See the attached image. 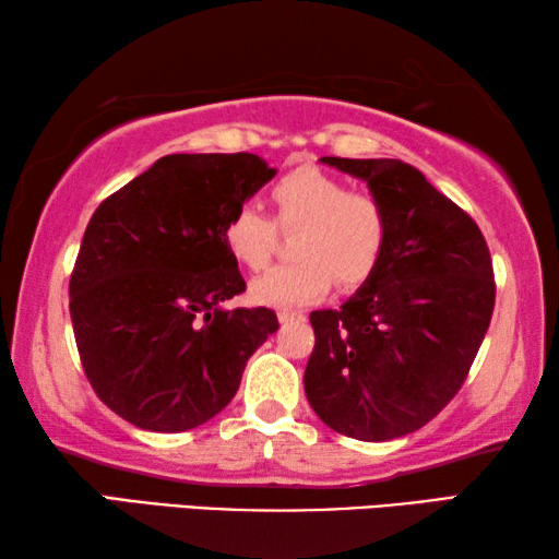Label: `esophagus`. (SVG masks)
I'll list each match as a JSON object with an SVG mask.
<instances>
[{
	"label": "esophagus",
	"mask_w": 559,
	"mask_h": 559,
	"mask_svg": "<svg viewBox=\"0 0 559 559\" xmlns=\"http://www.w3.org/2000/svg\"><path fill=\"white\" fill-rule=\"evenodd\" d=\"M280 322L292 324V322H305V312H297V309H280Z\"/></svg>",
	"instance_id": "obj_1"
}]
</instances>
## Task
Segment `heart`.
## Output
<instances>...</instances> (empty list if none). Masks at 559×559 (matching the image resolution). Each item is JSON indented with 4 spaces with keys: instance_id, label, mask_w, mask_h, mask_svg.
Listing matches in <instances>:
<instances>
[{
    "instance_id": "heart-1",
    "label": "heart",
    "mask_w": 559,
    "mask_h": 559,
    "mask_svg": "<svg viewBox=\"0 0 559 559\" xmlns=\"http://www.w3.org/2000/svg\"><path fill=\"white\" fill-rule=\"evenodd\" d=\"M274 219L252 203L237 205L225 219L227 252L242 267L260 272L270 264L280 230H295L297 260L270 270L252 285L262 305L295 307L324 295L332 285H364L389 245V210L369 190H349L342 178L319 168L289 170L270 190Z\"/></svg>"
}]
</instances>
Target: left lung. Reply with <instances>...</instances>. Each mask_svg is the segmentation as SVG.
<instances>
[{
	"label": "left lung",
	"instance_id": "1",
	"mask_svg": "<svg viewBox=\"0 0 559 559\" xmlns=\"http://www.w3.org/2000/svg\"><path fill=\"white\" fill-rule=\"evenodd\" d=\"M369 182L389 210L383 260L340 309L309 314L305 391L336 433L391 441L424 428L468 377L496 307V274L475 219L393 158H322Z\"/></svg>",
	"mask_w": 559,
	"mask_h": 559
}]
</instances>
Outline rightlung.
Here are the masks:
<instances>
[{"label":"right lung","instance_id":"1","mask_svg":"<svg viewBox=\"0 0 559 559\" xmlns=\"http://www.w3.org/2000/svg\"><path fill=\"white\" fill-rule=\"evenodd\" d=\"M272 178L252 153H176L91 215L69 312L88 383L128 424L160 433L205 424L280 329L267 307L219 309L247 287L225 219Z\"/></svg>","mask_w":559,"mask_h":559}]
</instances>
